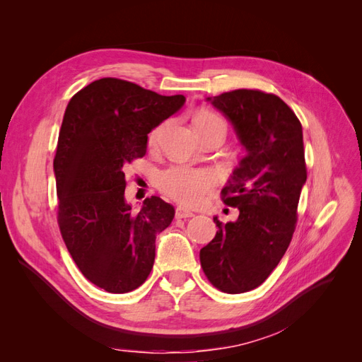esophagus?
Listing matches in <instances>:
<instances>
[{
  "label": "esophagus",
  "instance_id": "esophagus-1",
  "mask_svg": "<svg viewBox=\"0 0 362 362\" xmlns=\"http://www.w3.org/2000/svg\"><path fill=\"white\" fill-rule=\"evenodd\" d=\"M189 217H193V213L185 210L182 206H178L177 211H175V218H189Z\"/></svg>",
  "mask_w": 362,
  "mask_h": 362
}]
</instances>
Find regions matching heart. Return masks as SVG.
Here are the masks:
<instances>
[{"instance_id": "b5f03b06", "label": "heart", "mask_w": 362, "mask_h": 362, "mask_svg": "<svg viewBox=\"0 0 362 362\" xmlns=\"http://www.w3.org/2000/svg\"><path fill=\"white\" fill-rule=\"evenodd\" d=\"M196 129L198 133L213 128H221L226 133V120L216 113H202L196 117ZM168 122H161L151 129L148 134V146L156 149L160 145L161 136L166 129ZM216 185L214 173L205 169H192L184 166H172L163 170L158 175V187L160 190L169 196L170 199L177 201L182 205H199L206 198Z\"/></svg>"}]
</instances>
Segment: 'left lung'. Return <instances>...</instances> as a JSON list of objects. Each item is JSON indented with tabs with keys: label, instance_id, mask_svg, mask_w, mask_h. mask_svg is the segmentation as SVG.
<instances>
[{
	"label": "left lung",
	"instance_id": "8db88e82",
	"mask_svg": "<svg viewBox=\"0 0 362 362\" xmlns=\"http://www.w3.org/2000/svg\"><path fill=\"white\" fill-rule=\"evenodd\" d=\"M208 101L234 124L247 156L221 193L238 218L214 217L218 231L201 249V267L216 288L238 294L259 287L291 242L306 181L302 124L279 96L258 89Z\"/></svg>",
	"mask_w": 362,
	"mask_h": 362
}]
</instances>
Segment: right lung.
<instances>
[{
	"label": "right lung",
	"mask_w": 362,
	"mask_h": 362,
	"mask_svg": "<svg viewBox=\"0 0 362 362\" xmlns=\"http://www.w3.org/2000/svg\"><path fill=\"white\" fill-rule=\"evenodd\" d=\"M184 103L108 76L76 92L64 112L54 157L57 223L84 278L108 293L146 281L156 237L173 221L175 208L158 196L131 210L125 170L146 154L151 129Z\"/></svg>",
	"instance_id": "add662e5"
}]
</instances>
